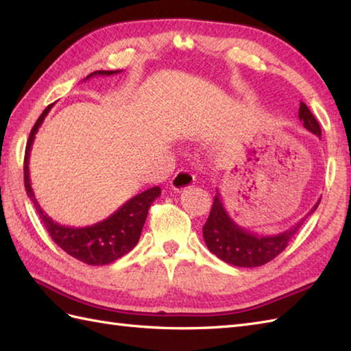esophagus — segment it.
Here are the masks:
<instances>
[{
    "instance_id": "34e87169",
    "label": "esophagus",
    "mask_w": 351,
    "mask_h": 351,
    "mask_svg": "<svg viewBox=\"0 0 351 351\" xmlns=\"http://www.w3.org/2000/svg\"><path fill=\"white\" fill-rule=\"evenodd\" d=\"M193 184H195V175H191L187 170H180L171 178L170 187L175 191H182L193 187Z\"/></svg>"
}]
</instances>
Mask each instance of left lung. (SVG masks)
Segmentation results:
<instances>
[{
	"mask_svg": "<svg viewBox=\"0 0 351 351\" xmlns=\"http://www.w3.org/2000/svg\"><path fill=\"white\" fill-rule=\"evenodd\" d=\"M299 119L309 132L315 134L317 137H322L319 123L304 102H300ZM319 200L322 199H318L314 208L300 221H297L293 228L276 235H258L237 225L230 219L226 208L223 206L220 193L217 191V195L214 196L210 217H208L204 226V240L206 243V247L215 256L235 267L250 268L264 265L285 250L291 238L299 232L308 215L315 213Z\"/></svg>",
	"mask_w": 351,
	"mask_h": 351,
	"instance_id": "8db88e82",
	"label": "left lung"
}]
</instances>
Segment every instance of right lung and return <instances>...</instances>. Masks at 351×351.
I'll return each mask as SVG.
<instances>
[{
  "label": "right lung",
  "instance_id": "right-lung-1",
  "mask_svg": "<svg viewBox=\"0 0 351 351\" xmlns=\"http://www.w3.org/2000/svg\"><path fill=\"white\" fill-rule=\"evenodd\" d=\"M122 71H95L90 75H87L86 80L96 77V75H114ZM84 80V81H86ZM52 106L45 108L43 113L37 119L25 147V156H24V182H25V191L28 197L36 208L37 214L43 223L45 229L48 230L49 235L58 247L63 249L68 255L73 256L81 263L88 265H107L113 261L122 258L126 253L131 252L140 240L141 229L147 217L149 206L152 205L154 200L161 195L160 187H152L138 193L137 196L131 197L130 200L119 208L117 211L102 220L99 223H95L92 226L86 228H71L63 226L60 223L52 220L49 215L45 213L33 193L32 182H29V152H32V146L37 131H39L45 117L49 113Z\"/></svg>",
  "mask_w": 351,
  "mask_h": 351
}]
</instances>
